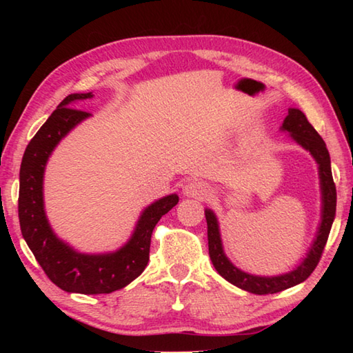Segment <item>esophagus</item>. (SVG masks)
<instances>
[{
  "mask_svg": "<svg viewBox=\"0 0 353 353\" xmlns=\"http://www.w3.org/2000/svg\"><path fill=\"white\" fill-rule=\"evenodd\" d=\"M183 196L203 200L211 196V190H209V186L205 182L194 179V181L188 182L183 186Z\"/></svg>",
  "mask_w": 353,
  "mask_h": 353,
  "instance_id": "34e87169",
  "label": "esophagus"
}]
</instances>
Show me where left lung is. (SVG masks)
<instances>
[{
	"instance_id": "1",
	"label": "left lung",
	"mask_w": 353,
	"mask_h": 353,
	"mask_svg": "<svg viewBox=\"0 0 353 353\" xmlns=\"http://www.w3.org/2000/svg\"><path fill=\"white\" fill-rule=\"evenodd\" d=\"M282 130L290 132L292 139L299 142L303 148L308 150V152L314 156V159H316L319 163L321 196H323L321 224L319 228L316 241H314L308 256L305 258L302 264L287 274L274 276V277H261V276H253V274H247L241 272V270H238L234 264H232L223 252L219 223H216L214 212L209 211V209L205 211L206 221H208L209 258H211L215 270L230 283H234L236 287L243 288L245 291H250L253 294H274V292L291 288L294 287V285L308 279L320 262L321 253L325 250L329 232H331L332 221L335 216L336 190H335V183H334L332 171H331V157H329V152L326 148L325 141L321 139L317 130L311 125V123L308 121V118H306L303 112L299 109L288 110V115L282 124Z\"/></svg>"
}]
</instances>
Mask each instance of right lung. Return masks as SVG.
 I'll return each instance as SVG.
<instances>
[{
    "label": "right lung",
    "mask_w": 353,
    "mask_h": 353,
    "mask_svg": "<svg viewBox=\"0 0 353 353\" xmlns=\"http://www.w3.org/2000/svg\"><path fill=\"white\" fill-rule=\"evenodd\" d=\"M89 97H92L91 92L66 97L28 142L19 171L18 214L22 236L52 283L68 292L109 294L129 285L144 272L153 229L161 216L179 203V197L171 194L150 205L142 212L130 241L115 253L81 254L52 234L43 211L45 163L57 142L81 119L91 115L72 108L76 101Z\"/></svg>",
    "instance_id": "obj_1"
}]
</instances>
